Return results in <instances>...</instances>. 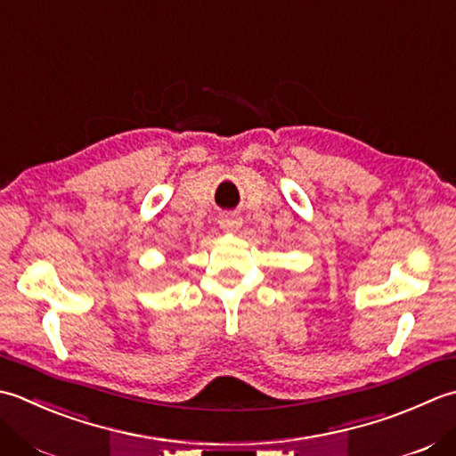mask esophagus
Returning <instances> with one entry per match:
<instances>
[{
    "label": "esophagus",
    "instance_id": "esophagus-1",
    "mask_svg": "<svg viewBox=\"0 0 456 456\" xmlns=\"http://www.w3.org/2000/svg\"><path fill=\"white\" fill-rule=\"evenodd\" d=\"M240 223H243V221H240L239 217H233V216L219 217V227L223 231H231V233H233V231H237L240 227Z\"/></svg>",
    "mask_w": 456,
    "mask_h": 456
}]
</instances>
